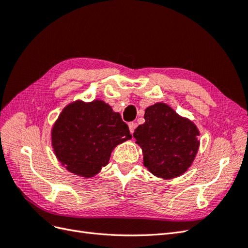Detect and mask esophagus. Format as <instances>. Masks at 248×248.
Wrapping results in <instances>:
<instances>
[{"label": "esophagus", "instance_id": "34e87169", "mask_svg": "<svg viewBox=\"0 0 248 248\" xmlns=\"http://www.w3.org/2000/svg\"><path fill=\"white\" fill-rule=\"evenodd\" d=\"M137 126H138V124H137L136 122H130V123L128 124V127H129V130H130V132H131V133H133L134 129H136V128H137Z\"/></svg>", "mask_w": 248, "mask_h": 248}]
</instances>
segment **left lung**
I'll list each match as a JSON object with an SVG mask.
<instances>
[{
	"label": "left lung",
	"mask_w": 248,
	"mask_h": 248,
	"mask_svg": "<svg viewBox=\"0 0 248 248\" xmlns=\"http://www.w3.org/2000/svg\"><path fill=\"white\" fill-rule=\"evenodd\" d=\"M144 118L133 138L142 149L145 167L163 179L182 175L198 152L197 127L164 103L149 107Z\"/></svg>",
	"instance_id": "1"
}]
</instances>
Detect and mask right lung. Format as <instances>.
I'll list each match as a JSON object with an SVG mask.
<instances>
[{
	"instance_id": "obj_1",
	"label": "right lung",
	"mask_w": 248,
	"mask_h": 248,
	"mask_svg": "<svg viewBox=\"0 0 248 248\" xmlns=\"http://www.w3.org/2000/svg\"><path fill=\"white\" fill-rule=\"evenodd\" d=\"M130 139L129 128L121 115L101 100L69 104L51 133L59 161L82 177L96 175L108 163L112 149Z\"/></svg>"
}]
</instances>
